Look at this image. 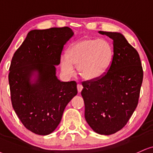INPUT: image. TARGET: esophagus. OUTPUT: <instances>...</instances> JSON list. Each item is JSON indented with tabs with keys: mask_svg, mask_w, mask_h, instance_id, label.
<instances>
[{
	"mask_svg": "<svg viewBox=\"0 0 153 153\" xmlns=\"http://www.w3.org/2000/svg\"><path fill=\"white\" fill-rule=\"evenodd\" d=\"M83 89V86L82 84H77V91H78V93H80Z\"/></svg>",
	"mask_w": 153,
	"mask_h": 153,
	"instance_id": "obj_1",
	"label": "esophagus"
}]
</instances>
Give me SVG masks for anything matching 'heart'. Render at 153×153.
<instances>
[{"label":"heart","mask_w":153,"mask_h":153,"mask_svg":"<svg viewBox=\"0 0 153 153\" xmlns=\"http://www.w3.org/2000/svg\"><path fill=\"white\" fill-rule=\"evenodd\" d=\"M113 56L114 50L107 41L85 37L71 45L67 55L61 56L60 65L67 76H72L73 65H77V71L82 78L94 80L106 72Z\"/></svg>","instance_id":"heart-1"}]
</instances>
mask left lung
<instances>
[{"instance_id": "obj_1", "label": "left lung", "mask_w": 153, "mask_h": 153, "mask_svg": "<svg viewBox=\"0 0 153 153\" xmlns=\"http://www.w3.org/2000/svg\"><path fill=\"white\" fill-rule=\"evenodd\" d=\"M113 40L114 56L104 76L83 82L85 119L100 135L122 129L136 108L143 71L140 56L123 34L99 31Z\"/></svg>"}]
</instances>
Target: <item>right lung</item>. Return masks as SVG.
Segmentation results:
<instances>
[{
	"instance_id": "right-lung-1",
	"label": "right lung",
	"mask_w": 153,
	"mask_h": 153,
	"mask_svg": "<svg viewBox=\"0 0 153 153\" xmlns=\"http://www.w3.org/2000/svg\"><path fill=\"white\" fill-rule=\"evenodd\" d=\"M74 34L68 27L33 30L13 56L8 80L13 109L35 134L52 133L77 94L74 81L61 82L56 74L64 45Z\"/></svg>"
}]
</instances>
